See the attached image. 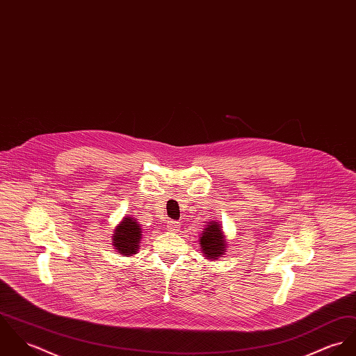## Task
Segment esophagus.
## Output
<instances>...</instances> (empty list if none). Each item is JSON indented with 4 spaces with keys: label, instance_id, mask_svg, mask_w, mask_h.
Listing matches in <instances>:
<instances>
[{
    "label": "esophagus",
    "instance_id": "esophagus-1",
    "mask_svg": "<svg viewBox=\"0 0 356 356\" xmlns=\"http://www.w3.org/2000/svg\"><path fill=\"white\" fill-rule=\"evenodd\" d=\"M166 228H168V231L176 232V231H179V228H180V222H179V221H175V220H170V221L166 222Z\"/></svg>",
    "mask_w": 356,
    "mask_h": 356
}]
</instances>
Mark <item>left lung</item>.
<instances>
[{
	"mask_svg": "<svg viewBox=\"0 0 356 356\" xmlns=\"http://www.w3.org/2000/svg\"><path fill=\"white\" fill-rule=\"evenodd\" d=\"M200 247L207 259H217L220 255L225 252L227 245L220 224L211 221L210 225L204 228L200 237Z\"/></svg>",
	"mask_w": 356,
	"mask_h": 356,
	"instance_id": "1",
	"label": "left lung"
}]
</instances>
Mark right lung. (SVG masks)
Segmentation results:
<instances>
[{
  "label": "right lung",
  "mask_w": 356,
  "mask_h": 356,
  "mask_svg": "<svg viewBox=\"0 0 356 356\" xmlns=\"http://www.w3.org/2000/svg\"><path fill=\"white\" fill-rule=\"evenodd\" d=\"M113 243L116 250L122 255L136 254L140 243V228L134 218H124L122 222L115 229Z\"/></svg>",
  "instance_id": "right-lung-1"
}]
</instances>
